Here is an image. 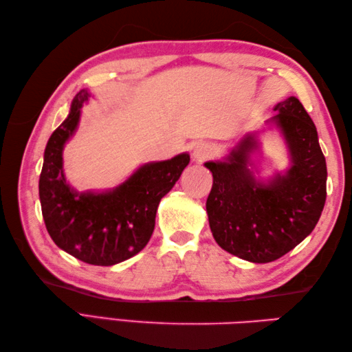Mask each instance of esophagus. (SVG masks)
Here are the masks:
<instances>
[{
  "instance_id": "esophagus-1",
  "label": "esophagus",
  "mask_w": 352,
  "mask_h": 352,
  "mask_svg": "<svg viewBox=\"0 0 352 352\" xmlns=\"http://www.w3.org/2000/svg\"><path fill=\"white\" fill-rule=\"evenodd\" d=\"M212 149L204 142H198V144L193 145V151H192V157L195 162H204L207 157H210Z\"/></svg>"
}]
</instances>
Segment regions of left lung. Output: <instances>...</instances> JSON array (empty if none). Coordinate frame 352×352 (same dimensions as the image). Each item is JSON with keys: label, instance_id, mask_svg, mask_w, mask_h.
Returning a JSON list of instances; mask_svg holds the SVG:
<instances>
[{"label": "left lung", "instance_id": "1", "mask_svg": "<svg viewBox=\"0 0 352 352\" xmlns=\"http://www.w3.org/2000/svg\"><path fill=\"white\" fill-rule=\"evenodd\" d=\"M274 111L266 125L284 139L286 170L256 177L257 131L246 133L222 160L204 163L213 175L206 208L214 241L252 263H269L301 243L316 227L327 198V163L311 118L296 96Z\"/></svg>", "mask_w": 352, "mask_h": 352}]
</instances>
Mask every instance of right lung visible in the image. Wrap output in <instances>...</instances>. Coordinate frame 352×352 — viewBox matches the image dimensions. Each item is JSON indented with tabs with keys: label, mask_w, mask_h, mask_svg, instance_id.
I'll use <instances>...</instances> for the list:
<instances>
[{
	"label": "right lung",
	"mask_w": 352,
	"mask_h": 352,
	"mask_svg": "<svg viewBox=\"0 0 352 352\" xmlns=\"http://www.w3.org/2000/svg\"><path fill=\"white\" fill-rule=\"evenodd\" d=\"M87 89L74 96L68 118L54 130L43 153L39 178L42 216L52 241L76 258L111 266L145 248L160 199L174 188L190 162L188 153L142 164L124 183L107 190L77 192L66 182L63 149L76 134Z\"/></svg>",
	"instance_id": "add662e5"
}]
</instances>
